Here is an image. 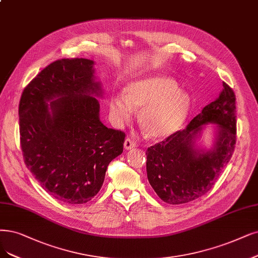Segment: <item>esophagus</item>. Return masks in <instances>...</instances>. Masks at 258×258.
I'll use <instances>...</instances> for the list:
<instances>
[{
	"label": "esophagus",
	"instance_id": "obj_1",
	"mask_svg": "<svg viewBox=\"0 0 258 258\" xmlns=\"http://www.w3.org/2000/svg\"><path fill=\"white\" fill-rule=\"evenodd\" d=\"M136 147V142L133 140L132 138H126L125 139V141H124V148H125L126 150H131V149H133V148H135Z\"/></svg>",
	"mask_w": 258,
	"mask_h": 258
}]
</instances>
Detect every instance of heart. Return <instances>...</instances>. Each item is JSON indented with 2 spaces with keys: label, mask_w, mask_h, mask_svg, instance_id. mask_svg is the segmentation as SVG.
<instances>
[{
  "label": "heart",
  "mask_w": 258,
  "mask_h": 258,
  "mask_svg": "<svg viewBox=\"0 0 258 258\" xmlns=\"http://www.w3.org/2000/svg\"><path fill=\"white\" fill-rule=\"evenodd\" d=\"M189 95L165 76H153L132 83L124 95L111 99L110 110L119 122H127L132 107L140 109L139 124L151 138H165L176 132L190 109Z\"/></svg>",
  "instance_id": "heart-1"
}]
</instances>
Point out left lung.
I'll return each instance as SVG.
<instances>
[{"instance_id": "obj_1", "label": "left lung", "mask_w": 258, "mask_h": 258, "mask_svg": "<svg viewBox=\"0 0 258 258\" xmlns=\"http://www.w3.org/2000/svg\"><path fill=\"white\" fill-rule=\"evenodd\" d=\"M236 97L223 82L219 97L202 109L188 126L148 148L147 173L157 196L168 204H184L213 188L230 161L236 146ZM207 122H216L218 134L214 150L194 149V137Z\"/></svg>"}]
</instances>
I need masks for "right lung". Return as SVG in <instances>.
I'll use <instances>...</instances> for the list:
<instances>
[{"label":"right lung","mask_w":258,"mask_h":258,"mask_svg":"<svg viewBox=\"0 0 258 258\" xmlns=\"http://www.w3.org/2000/svg\"><path fill=\"white\" fill-rule=\"evenodd\" d=\"M92 64L85 58L53 61L26 86L19 103L24 163L42 188L67 204L97 196L125 139V133L100 121V104L91 94L101 88Z\"/></svg>","instance_id":"right-lung-1"}]
</instances>
